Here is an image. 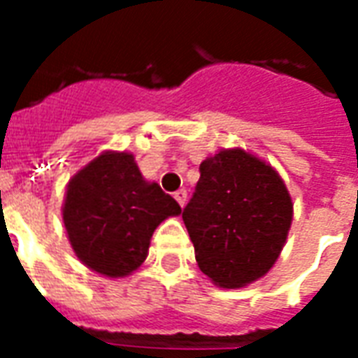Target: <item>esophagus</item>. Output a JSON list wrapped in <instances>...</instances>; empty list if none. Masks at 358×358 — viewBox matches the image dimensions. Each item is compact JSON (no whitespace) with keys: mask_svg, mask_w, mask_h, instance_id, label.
I'll return each instance as SVG.
<instances>
[{"mask_svg":"<svg viewBox=\"0 0 358 358\" xmlns=\"http://www.w3.org/2000/svg\"><path fill=\"white\" fill-rule=\"evenodd\" d=\"M174 199L178 201L180 207H184V205H186V201H187V192H186V189H178V192L174 194Z\"/></svg>","mask_w":358,"mask_h":358,"instance_id":"1","label":"esophagus"}]
</instances>
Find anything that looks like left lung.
Returning a JSON list of instances; mask_svg holds the SVG:
<instances>
[{
  "label": "left lung",
  "mask_w": 358,
  "mask_h": 358,
  "mask_svg": "<svg viewBox=\"0 0 358 358\" xmlns=\"http://www.w3.org/2000/svg\"><path fill=\"white\" fill-rule=\"evenodd\" d=\"M182 213L195 261L210 282L236 289L268 272L287 240L292 195L278 171L245 149H220Z\"/></svg>",
  "instance_id": "left-lung-1"
}]
</instances>
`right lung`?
<instances>
[{
	"instance_id": "right-lung-1",
	"label": "right lung",
	"mask_w": 358,
	"mask_h": 358,
	"mask_svg": "<svg viewBox=\"0 0 358 358\" xmlns=\"http://www.w3.org/2000/svg\"><path fill=\"white\" fill-rule=\"evenodd\" d=\"M63 222L74 255L107 278L138 270L155 228L182 209L128 151H103L69 180Z\"/></svg>"
}]
</instances>
